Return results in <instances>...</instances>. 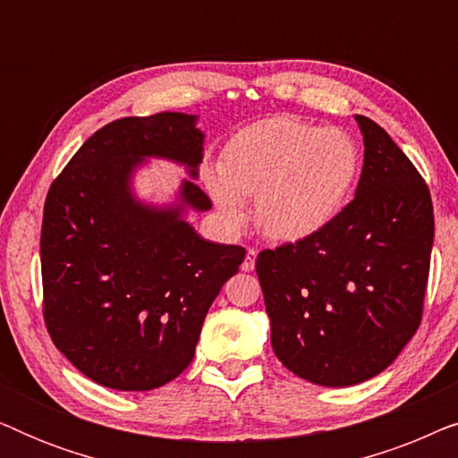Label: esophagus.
Instances as JSON below:
<instances>
[{
  "instance_id": "1",
  "label": "esophagus",
  "mask_w": 458,
  "mask_h": 458,
  "mask_svg": "<svg viewBox=\"0 0 458 458\" xmlns=\"http://www.w3.org/2000/svg\"><path fill=\"white\" fill-rule=\"evenodd\" d=\"M256 250L254 248H250L248 252H246V259H243V262H242V271H254V267H256Z\"/></svg>"
}]
</instances>
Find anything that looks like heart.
Instances as JSON below:
<instances>
[{
	"mask_svg": "<svg viewBox=\"0 0 458 458\" xmlns=\"http://www.w3.org/2000/svg\"><path fill=\"white\" fill-rule=\"evenodd\" d=\"M360 166V148L346 131L275 116L229 137L218 171H206V187L231 229L246 223V199L256 196L254 218L262 233L298 242L346 208Z\"/></svg>",
	"mask_w": 458,
	"mask_h": 458,
	"instance_id": "b5f03b06",
	"label": "heart"
}]
</instances>
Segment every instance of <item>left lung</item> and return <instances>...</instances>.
Here are the masks:
<instances>
[{"label": "left lung", "instance_id": "left-lung-1", "mask_svg": "<svg viewBox=\"0 0 458 458\" xmlns=\"http://www.w3.org/2000/svg\"><path fill=\"white\" fill-rule=\"evenodd\" d=\"M365 160L331 225L256 259L277 359L310 384L346 387L386 371L421 323L434 206L390 135L356 114Z\"/></svg>", "mask_w": 458, "mask_h": 458}]
</instances>
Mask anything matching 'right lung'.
I'll use <instances>...</instances> for the list:
<instances>
[{
  "mask_svg": "<svg viewBox=\"0 0 458 458\" xmlns=\"http://www.w3.org/2000/svg\"><path fill=\"white\" fill-rule=\"evenodd\" d=\"M204 137L185 112L121 118L96 131L49 187L43 315L55 348L99 386L146 392L179 377L206 312L246 256L187 221L212 208L196 185ZM152 157L191 177L166 205L134 193V174Z\"/></svg>",
  "mask_w": 458,
  "mask_h": 458,
  "instance_id": "add662e5",
  "label": "right lung"
}]
</instances>
